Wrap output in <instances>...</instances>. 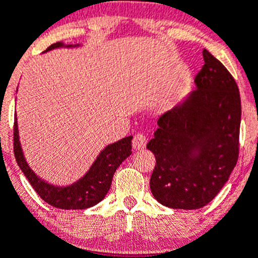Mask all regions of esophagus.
<instances>
[{"instance_id":"obj_1","label":"esophagus","mask_w":258,"mask_h":258,"mask_svg":"<svg viewBox=\"0 0 258 258\" xmlns=\"http://www.w3.org/2000/svg\"><path fill=\"white\" fill-rule=\"evenodd\" d=\"M147 144V139L145 135L137 134L134 136V140H132V146H134L135 150H142L145 149Z\"/></svg>"}]
</instances>
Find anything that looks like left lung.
<instances>
[{
	"instance_id": "8db88e82",
	"label": "left lung",
	"mask_w": 258,
	"mask_h": 258,
	"mask_svg": "<svg viewBox=\"0 0 258 258\" xmlns=\"http://www.w3.org/2000/svg\"><path fill=\"white\" fill-rule=\"evenodd\" d=\"M197 89L162 114L147 149L156 165L152 196L172 209H199L213 201L238 160L241 97L236 81L208 50Z\"/></svg>"
}]
</instances>
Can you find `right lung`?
I'll use <instances>...</instances> for the list:
<instances>
[{
    "instance_id": "add662e5",
    "label": "right lung",
    "mask_w": 258,
    "mask_h": 258,
    "mask_svg": "<svg viewBox=\"0 0 258 258\" xmlns=\"http://www.w3.org/2000/svg\"><path fill=\"white\" fill-rule=\"evenodd\" d=\"M61 46H66V45L62 42H55L50 45L45 51ZM74 46H78V45H67V47ZM131 140L132 136L124 137L114 144L106 146V149L101 151L96 161L92 164L91 169L78 181L68 186H55L40 179L25 160L21 144H20L17 122L15 118L14 152L17 165L42 201L55 208L68 209V211L69 209L91 208L98 204L106 197L111 187L112 179H113L117 167L132 154Z\"/></svg>"
}]
</instances>
